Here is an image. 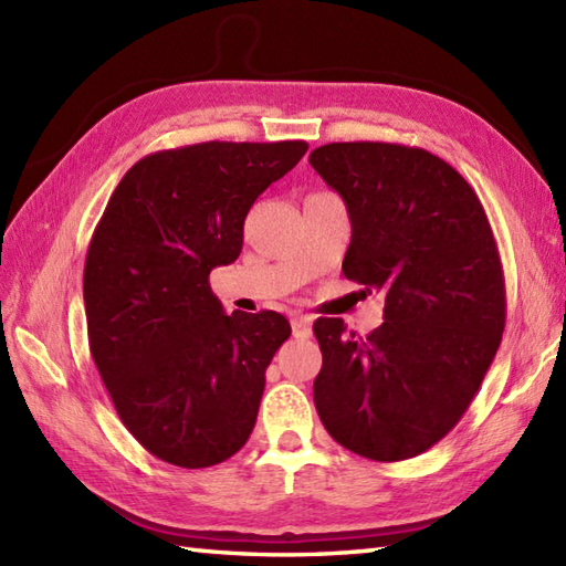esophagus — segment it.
<instances>
[{
  "label": "esophagus",
  "mask_w": 566,
  "mask_h": 566,
  "mask_svg": "<svg viewBox=\"0 0 566 566\" xmlns=\"http://www.w3.org/2000/svg\"><path fill=\"white\" fill-rule=\"evenodd\" d=\"M294 338H311V316H294L292 318Z\"/></svg>",
  "instance_id": "esophagus-1"
}]
</instances>
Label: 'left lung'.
Instances as JSON below:
<instances>
[{
    "label": "left lung",
    "mask_w": 566,
    "mask_h": 566,
    "mask_svg": "<svg viewBox=\"0 0 566 566\" xmlns=\"http://www.w3.org/2000/svg\"><path fill=\"white\" fill-rule=\"evenodd\" d=\"M308 163L350 216L347 280L384 294L367 338L318 318L314 401L335 442L377 462L432 448L494 363L506 286L476 191L452 165L396 143H328Z\"/></svg>",
    "instance_id": "left-lung-1"
}]
</instances>
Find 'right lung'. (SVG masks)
Instances as JSON below:
<instances>
[{
  "label": "right lung",
  "instance_id": "right-lung-1",
  "mask_svg": "<svg viewBox=\"0 0 566 566\" xmlns=\"http://www.w3.org/2000/svg\"><path fill=\"white\" fill-rule=\"evenodd\" d=\"M306 150L209 140L146 155L94 228L90 353L122 423L163 462L219 464L255 428L264 369L292 326L276 311L223 314L209 274L238 260L250 207Z\"/></svg>",
  "mask_w": 566,
  "mask_h": 566
}]
</instances>
